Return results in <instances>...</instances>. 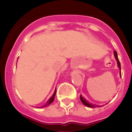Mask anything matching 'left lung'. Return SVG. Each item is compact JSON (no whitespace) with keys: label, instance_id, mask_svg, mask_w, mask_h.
I'll use <instances>...</instances> for the list:
<instances>
[{"label":"left lung","instance_id":"left-lung-1","mask_svg":"<svg viewBox=\"0 0 132 132\" xmlns=\"http://www.w3.org/2000/svg\"><path fill=\"white\" fill-rule=\"evenodd\" d=\"M114 54L115 58H116V60H117V64H118V68H119L120 70V76H121L120 62V61H119V59H118V55H117V53H116V51H114ZM80 100H81V101L82 102V103L84 104V105H85V106H88V107L93 108V107H96V106H98V107H99V106H97V105H96V104H92V103H90L89 102L87 101L85 98H84V97H83L81 95L80 96Z\"/></svg>","mask_w":132,"mask_h":132}]
</instances>
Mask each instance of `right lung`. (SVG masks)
Segmentation results:
<instances>
[{"instance_id": "right-lung-1", "label": "right lung", "mask_w": 132, "mask_h": 132, "mask_svg": "<svg viewBox=\"0 0 132 132\" xmlns=\"http://www.w3.org/2000/svg\"><path fill=\"white\" fill-rule=\"evenodd\" d=\"M56 90H55V91H54V94L53 95V96H52V97H51V98H50L48 101H47V103H45V104H44L43 106H41V108H43V107H45V106H48V105H49V104H51V103L53 101H54V97H55V95H56Z\"/></svg>"}]
</instances>
